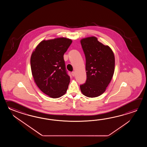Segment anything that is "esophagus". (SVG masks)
<instances>
[{
    "mask_svg": "<svg viewBox=\"0 0 147 147\" xmlns=\"http://www.w3.org/2000/svg\"><path fill=\"white\" fill-rule=\"evenodd\" d=\"M71 75H72V76H75V75H76V73H75V71H72V72H71Z\"/></svg>",
    "mask_w": 147,
    "mask_h": 147,
    "instance_id": "1",
    "label": "esophagus"
}]
</instances>
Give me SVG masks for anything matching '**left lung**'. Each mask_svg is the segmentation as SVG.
<instances>
[{"mask_svg": "<svg viewBox=\"0 0 147 147\" xmlns=\"http://www.w3.org/2000/svg\"><path fill=\"white\" fill-rule=\"evenodd\" d=\"M80 42L86 57L87 73V80L80 86V90L86 97H98L106 91L113 78L115 56L111 49L96 37L83 38Z\"/></svg>", "mask_w": 147, "mask_h": 147, "instance_id": "1", "label": "left lung"}]
</instances>
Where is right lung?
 <instances>
[{
    "label": "right lung",
    "mask_w": 147,
    "mask_h": 147,
    "mask_svg": "<svg viewBox=\"0 0 147 147\" xmlns=\"http://www.w3.org/2000/svg\"><path fill=\"white\" fill-rule=\"evenodd\" d=\"M72 41L57 38L41 41L31 54V72L36 84L49 97L58 98L66 94L70 77L63 55Z\"/></svg>",
    "instance_id": "add662e5"
}]
</instances>
